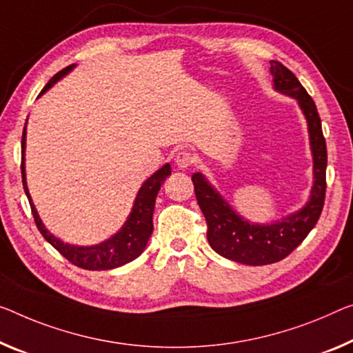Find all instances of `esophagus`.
Listing matches in <instances>:
<instances>
[{"label": "esophagus", "instance_id": "34e87169", "mask_svg": "<svg viewBox=\"0 0 353 353\" xmlns=\"http://www.w3.org/2000/svg\"><path fill=\"white\" fill-rule=\"evenodd\" d=\"M195 162V156L191 153V151H180L175 156V164L178 169H188Z\"/></svg>", "mask_w": 353, "mask_h": 353}]
</instances>
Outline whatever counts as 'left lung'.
Listing matches in <instances>:
<instances>
[{
	"label": "left lung",
	"mask_w": 353,
	"mask_h": 353,
	"mask_svg": "<svg viewBox=\"0 0 353 353\" xmlns=\"http://www.w3.org/2000/svg\"><path fill=\"white\" fill-rule=\"evenodd\" d=\"M270 64L274 90L295 97L307 121L314 161V184L307 203L274 224H251L232 210L202 173L192 175L195 197L208 225L210 246L222 257L254 267L279 262L305 240L321 218L327 191V143L317 107L292 70L274 59Z\"/></svg>",
	"instance_id": "8db88e82"
}]
</instances>
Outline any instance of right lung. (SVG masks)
Instances as JSON below:
<instances>
[{
	"mask_svg": "<svg viewBox=\"0 0 353 353\" xmlns=\"http://www.w3.org/2000/svg\"><path fill=\"white\" fill-rule=\"evenodd\" d=\"M74 66L75 64H70V66L64 68L63 70H59L58 74L53 75V77L48 80V83L44 86V90L41 91L39 96L44 94L48 88H52L59 79L70 72ZM25 142L26 124L23 128V134H21V181H23V189L26 197L30 200L31 213L32 218H34L37 229H39L42 236H44L63 257H66L70 263L75 265V267H80L83 270H112L121 267L124 263L132 262L134 259H137L140 254L143 252L146 243H148V238L151 236V233H153V211L156 195L159 192L161 184L164 183L165 178L172 173L170 164L162 165L158 172L153 173V175L142 184L137 197H135L131 214H129L128 221L124 222L120 232H117L115 235L110 236L105 241L99 243V245L74 246L58 240L57 236H53L52 233L46 229L39 214H37L36 207L31 202L25 175Z\"/></svg>",
	"mask_w": 353,
	"mask_h": 353,
	"instance_id": "1",
	"label": "right lung"
}]
</instances>
